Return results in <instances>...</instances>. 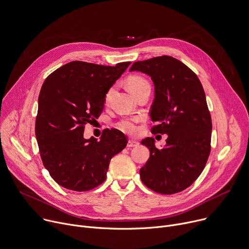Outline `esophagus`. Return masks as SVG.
Wrapping results in <instances>:
<instances>
[{
	"label": "esophagus",
	"instance_id": "34e87169",
	"mask_svg": "<svg viewBox=\"0 0 249 249\" xmlns=\"http://www.w3.org/2000/svg\"><path fill=\"white\" fill-rule=\"evenodd\" d=\"M139 145V143L135 140H129L128 141V147L132 148V147H137Z\"/></svg>",
	"mask_w": 249,
	"mask_h": 249
}]
</instances>
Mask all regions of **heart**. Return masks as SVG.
Wrapping results in <instances>:
<instances>
[{
    "instance_id": "heart-1",
    "label": "heart",
    "mask_w": 249,
    "mask_h": 249,
    "mask_svg": "<svg viewBox=\"0 0 249 249\" xmlns=\"http://www.w3.org/2000/svg\"><path fill=\"white\" fill-rule=\"evenodd\" d=\"M126 82H127V86H128L129 90L135 96H136L139 92H141L142 90H144L145 88L150 87L149 81L146 78H144L140 75H130L127 78ZM112 91H113V87H111L106 92L105 102L109 101L110 96L112 94ZM117 127L120 130H122L124 132H127V133H133V132H135V130H136V126H135V121L133 119H123L117 124Z\"/></svg>"
}]
</instances>
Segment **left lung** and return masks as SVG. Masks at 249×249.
<instances>
[{"label":"left lung","mask_w":249,"mask_h":249,"mask_svg":"<svg viewBox=\"0 0 249 249\" xmlns=\"http://www.w3.org/2000/svg\"><path fill=\"white\" fill-rule=\"evenodd\" d=\"M130 71L151 76L155 99L150 115L157 123L152 133L168 135L162 149L153 138L141 142L150 150L140 170L142 182L163 195L182 192L201 174L211 153L213 125L202 85L186 64L169 55L134 62Z\"/></svg>","instance_id":"8db88e82"}]
</instances>
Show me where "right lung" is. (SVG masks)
<instances>
[{
  "label": "right lung",
  "mask_w": 249,
  "mask_h": 249,
  "mask_svg": "<svg viewBox=\"0 0 249 249\" xmlns=\"http://www.w3.org/2000/svg\"><path fill=\"white\" fill-rule=\"evenodd\" d=\"M130 61L115 66L71 61L44 80L38 95L36 137L42 164L55 182L76 192L92 190L105 178L110 160L127 145L125 135L107 130L99 141L83 137L97 119L105 94Z\"/></svg>",
  "instance_id": "right-lung-1"
}]
</instances>
